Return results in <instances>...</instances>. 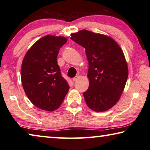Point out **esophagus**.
<instances>
[{
	"mask_svg": "<svg viewBox=\"0 0 150 150\" xmlns=\"http://www.w3.org/2000/svg\"><path fill=\"white\" fill-rule=\"evenodd\" d=\"M79 79V76H76V77H75L74 78H73V81H77Z\"/></svg>",
	"mask_w": 150,
	"mask_h": 150,
	"instance_id": "esophagus-1",
	"label": "esophagus"
}]
</instances>
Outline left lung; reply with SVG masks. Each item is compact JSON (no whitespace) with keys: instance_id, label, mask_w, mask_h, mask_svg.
I'll use <instances>...</instances> for the list:
<instances>
[{"instance_id":"left-lung-1","label":"left lung","mask_w":150,"mask_h":150,"mask_svg":"<svg viewBox=\"0 0 150 150\" xmlns=\"http://www.w3.org/2000/svg\"><path fill=\"white\" fill-rule=\"evenodd\" d=\"M71 39L85 48L88 62L89 86L83 93L87 106L96 112L111 108L120 99L128 79L122 50L112 38L86 30L72 34Z\"/></svg>"}]
</instances>
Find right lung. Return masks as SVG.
Segmentation results:
<instances>
[{
  "label": "right lung",
  "mask_w": 150,
  "mask_h": 150,
  "mask_svg": "<svg viewBox=\"0 0 150 150\" xmlns=\"http://www.w3.org/2000/svg\"><path fill=\"white\" fill-rule=\"evenodd\" d=\"M67 41L63 36L45 35L30 48L22 61L20 75L24 92L42 110L57 109L69 89L57 62L60 48Z\"/></svg>",
  "instance_id": "obj_1"
}]
</instances>
